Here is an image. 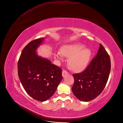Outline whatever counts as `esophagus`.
Listing matches in <instances>:
<instances>
[{
  "label": "esophagus",
  "instance_id": "esophagus-1",
  "mask_svg": "<svg viewBox=\"0 0 123 123\" xmlns=\"http://www.w3.org/2000/svg\"><path fill=\"white\" fill-rule=\"evenodd\" d=\"M68 74H69V73L67 71L64 70H63L62 71V76H63V77H65V76H66V75H67Z\"/></svg>",
  "mask_w": 123,
  "mask_h": 123
}]
</instances>
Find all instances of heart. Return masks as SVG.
I'll return each mask as SVG.
<instances>
[{
    "label": "heart",
    "instance_id": "obj_1",
    "mask_svg": "<svg viewBox=\"0 0 123 123\" xmlns=\"http://www.w3.org/2000/svg\"><path fill=\"white\" fill-rule=\"evenodd\" d=\"M84 47V45L79 43L65 44L55 54V57L62 59L64 56H69L68 63L71 68L77 71L82 70L87 66L91 55V50Z\"/></svg>",
    "mask_w": 123,
    "mask_h": 123
}]
</instances>
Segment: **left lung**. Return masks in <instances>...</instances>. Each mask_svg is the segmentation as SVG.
Returning a JSON list of instances; mask_svg holds the SVG:
<instances>
[{
  "label": "left lung",
  "mask_w": 123,
  "mask_h": 123,
  "mask_svg": "<svg viewBox=\"0 0 123 123\" xmlns=\"http://www.w3.org/2000/svg\"><path fill=\"white\" fill-rule=\"evenodd\" d=\"M111 70V60L106 50L100 44L97 54L87 68L80 73L73 74L74 95L79 100L91 101L105 88Z\"/></svg>",
  "instance_id": "obj_1"
}]
</instances>
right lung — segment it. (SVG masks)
I'll return each mask as SVG.
<instances>
[{"mask_svg": "<svg viewBox=\"0 0 123 123\" xmlns=\"http://www.w3.org/2000/svg\"><path fill=\"white\" fill-rule=\"evenodd\" d=\"M43 40L41 38L29 42L23 49L18 62L19 78L25 91L41 102L47 100L55 93L63 78L60 67L37 55L36 50Z\"/></svg>", "mask_w": 123, "mask_h": 123, "instance_id": "right-lung-1", "label": "right lung"}]
</instances>
